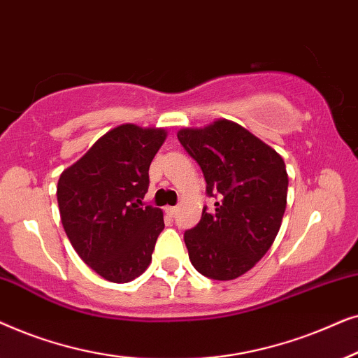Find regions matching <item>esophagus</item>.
I'll use <instances>...</instances> for the list:
<instances>
[{
  "label": "esophagus",
  "instance_id": "esophagus-1",
  "mask_svg": "<svg viewBox=\"0 0 358 358\" xmlns=\"http://www.w3.org/2000/svg\"><path fill=\"white\" fill-rule=\"evenodd\" d=\"M176 211H178V208H176V206H166V208H165V213L169 214L170 217H173L175 214H176Z\"/></svg>",
  "mask_w": 358,
  "mask_h": 358
}]
</instances>
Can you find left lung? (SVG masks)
<instances>
[{
	"label": "left lung",
	"mask_w": 358,
	"mask_h": 358,
	"mask_svg": "<svg viewBox=\"0 0 358 358\" xmlns=\"http://www.w3.org/2000/svg\"><path fill=\"white\" fill-rule=\"evenodd\" d=\"M180 144L201 166L214 209L185 231L189 260L211 280H234L266 254L287 208L288 175L282 157L239 124L216 121L183 129Z\"/></svg>",
	"instance_id": "left-lung-1"
}]
</instances>
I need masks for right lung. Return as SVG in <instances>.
<instances>
[{"label": "right lung", "mask_w": 358, "mask_h": 358, "mask_svg": "<svg viewBox=\"0 0 358 358\" xmlns=\"http://www.w3.org/2000/svg\"><path fill=\"white\" fill-rule=\"evenodd\" d=\"M164 129L122 124L60 175L57 201L69 239L85 264L113 283L139 276L152 260L164 213L144 206L149 166Z\"/></svg>", "instance_id": "add662e5"}]
</instances>
